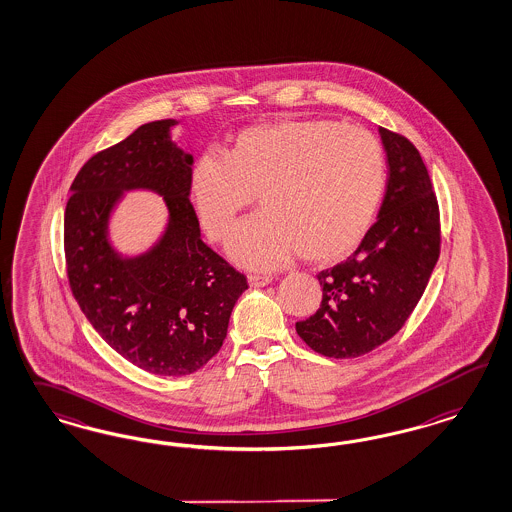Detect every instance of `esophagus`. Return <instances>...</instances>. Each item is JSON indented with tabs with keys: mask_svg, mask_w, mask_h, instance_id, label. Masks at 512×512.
Masks as SVG:
<instances>
[{
	"mask_svg": "<svg viewBox=\"0 0 512 512\" xmlns=\"http://www.w3.org/2000/svg\"><path fill=\"white\" fill-rule=\"evenodd\" d=\"M248 281L251 287H264V285L272 283V276H259V274H249Z\"/></svg>",
	"mask_w": 512,
	"mask_h": 512,
	"instance_id": "esophagus-1",
	"label": "esophagus"
}]
</instances>
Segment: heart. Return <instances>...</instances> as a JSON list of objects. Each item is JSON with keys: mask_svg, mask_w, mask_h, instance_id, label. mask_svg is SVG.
<instances>
[{"mask_svg": "<svg viewBox=\"0 0 512 512\" xmlns=\"http://www.w3.org/2000/svg\"><path fill=\"white\" fill-rule=\"evenodd\" d=\"M387 184L383 146L358 125L281 120L251 125L223 157L202 154L189 172V199L204 233L223 242L255 199L264 210L229 242L236 263L274 268L345 259L370 231Z\"/></svg>", "mask_w": 512, "mask_h": 512, "instance_id": "1", "label": "heart"}]
</instances>
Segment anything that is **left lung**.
Segmentation results:
<instances>
[{"label": "left lung", "instance_id": "1", "mask_svg": "<svg viewBox=\"0 0 512 512\" xmlns=\"http://www.w3.org/2000/svg\"><path fill=\"white\" fill-rule=\"evenodd\" d=\"M388 180L377 221L357 251L317 274L319 310L296 323L315 353L357 358L390 340L419 304L441 251L439 204L409 139L379 127Z\"/></svg>", "mask_w": 512, "mask_h": 512}]
</instances>
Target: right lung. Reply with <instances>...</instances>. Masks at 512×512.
<instances>
[{
    "label": "right lung",
    "instance_id": "right-lung-1",
    "mask_svg": "<svg viewBox=\"0 0 512 512\" xmlns=\"http://www.w3.org/2000/svg\"><path fill=\"white\" fill-rule=\"evenodd\" d=\"M174 120L140 125L92 155L71 184L63 249L71 293L99 336L144 372L182 377L201 370L227 338L248 279L201 240L189 201L193 155L172 144ZM152 188L170 208V227L146 256L122 260L106 221L125 188Z\"/></svg>",
    "mask_w": 512,
    "mask_h": 512
}]
</instances>
